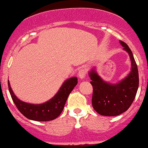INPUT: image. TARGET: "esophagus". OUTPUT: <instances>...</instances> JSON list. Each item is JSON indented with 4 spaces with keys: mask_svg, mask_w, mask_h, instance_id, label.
<instances>
[{
    "mask_svg": "<svg viewBox=\"0 0 148 148\" xmlns=\"http://www.w3.org/2000/svg\"><path fill=\"white\" fill-rule=\"evenodd\" d=\"M85 75H86V71H85V69H80L79 72V78L81 79H84L85 77Z\"/></svg>",
    "mask_w": 148,
    "mask_h": 148,
    "instance_id": "34e87169",
    "label": "esophagus"
}]
</instances>
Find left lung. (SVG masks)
<instances>
[{"label": "left lung", "instance_id": "obj_1", "mask_svg": "<svg viewBox=\"0 0 148 148\" xmlns=\"http://www.w3.org/2000/svg\"><path fill=\"white\" fill-rule=\"evenodd\" d=\"M119 42L130 58L132 68L128 75L112 84L103 81L95 68L89 72L92 80L90 83L93 87L92 106L97 112L103 116H114L127 111L134 101L138 88V67L132 52L125 42Z\"/></svg>", "mask_w": 148, "mask_h": 148}]
</instances>
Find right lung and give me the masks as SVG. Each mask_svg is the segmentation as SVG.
Masks as SVG:
<instances>
[{
	"label": "right lung",
	"instance_id": "1",
	"mask_svg": "<svg viewBox=\"0 0 148 148\" xmlns=\"http://www.w3.org/2000/svg\"><path fill=\"white\" fill-rule=\"evenodd\" d=\"M77 83L76 77L67 79L54 97L41 104H32L18 99L10 86L9 80L8 88L14 104L23 116L36 121H48L56 119L61 114L69 94Z\"/></svg>",
	"mask_w": 148,
	"mask_h": 148
}]
</instances>
